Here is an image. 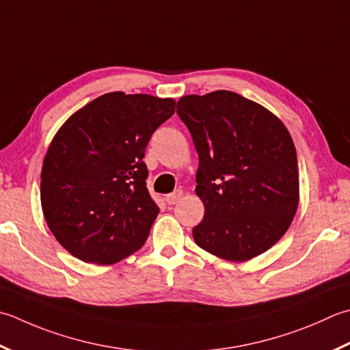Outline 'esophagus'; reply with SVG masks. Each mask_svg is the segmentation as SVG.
Instances as JSON below:
<instances>
[{"label":"esophagus","mask_w":350,"mask_h":350,"mask_svg":"<svg viewBox=\"0 0 350 350\" xmlns=\"http://www.w3.org/2000/svg\"><path fill=\"white\" fill-rule=\"evenodd\" d=\"M182 196H183L182 189H177V191H174L173 194H168V196L165 197V202H167V204H176L177 202L180 200Z\"/></svg>","instance_id":"34e87169"}]
</instances>
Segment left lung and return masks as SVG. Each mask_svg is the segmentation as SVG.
Returning <instances> with one entry per match:
<instances>
[{
  "instance_id": "obj_1",
  "label": "left lung",
  "mask_w": 350,
  "mask_h": 350,
  "mask_svg": "<svg viewBox=\"0 0 350 350\" xmlns=\"http://www.w3.org/2000/svg\"><path fill=\"white\" fill-rule=\"evenodd\" d=\"M198 153L196 194L204 217L198 247L244 262L275 245L296 215V147L269 109L230 91L187 95L177 103Z\"/></svg>"
}]
</instances>
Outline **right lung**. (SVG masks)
I'll return each instance as SVG.
<instances>
[{
	"instance_id": "obj_1",
	"label": "right lung",
	"mask_w": 350,
	"mask_h": 350,
	"mask_svg": "<svg viewBox=\"0 0 350 350\" xmlns=\"http://www.w3.org/2000/svg\"><path fill=\"white\" fill-rule=\"evenodd\" d=\"M173 98L109 92L62 126L46 150L40 204L51 234L83 262L115 264L139 250L159 214L142 157Z\"/></svg>"
}]
</instances>
